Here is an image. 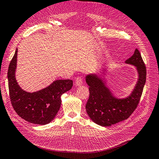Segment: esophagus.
I'll return each mask as SVG.
<instances>
[{"label": "esophagus", "mask_w": 159, "mask_h": 159, "mask_svg": "<svg viewBox=\"0 0 159 159\" xmlns=\"http://www.w3.org/2000/svg\"><path fill=\"white\" fill-rule=\"evenodd\" d=\"M82 79H81V78H78L76 79L75 80V85L76 86V87H80V86H81V85H82Z\"/></svg>", "instance_id": "1"}]
</instances>
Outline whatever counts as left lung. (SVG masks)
Listing matches in <instances>:
<instances>
[{"mask_svg":"<svg viewBox=\"0 0 159 159\" xmlns=\"http://www.w3.org/2000/svg\"><path fill=\"white\" fill-rule=\"evenodd\" d=\"M125 62L135 67L138 74L133 90L125 98L117 97L107 85L103 74H106L107 68H103L98 74L90 73L85 76L86 83L89 86V98L85 109L92 121L99 125L109 127L127 119L140 101L147 71L140 52L135 49L133 55Z\"/></svg>","mask_w":159,"mask_h":159,"instance_id":"left-lung-1","label":"left lung"}]
</instances>
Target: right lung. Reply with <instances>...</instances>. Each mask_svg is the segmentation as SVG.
I'll use <instances>...</instances> for the list:
<instances>
[{
	"label": "right lung",
	"mask_w": 159,
	"mask_h": 159,
	"mask_svg": "<svg viewBox=\"0 0 159 159\" xmlns=\"http://www.w3.org/2000/svg\"><path fill=\"white\" fill-rule=\"evenodd\" d=\"M16 50L8 70L9 94L11 103L16 113L30 123L46 125L55 118L60 108L61 95L71 89L73 81L57 80L34 92L22 89L16 79L17 64Z\"/></svg>",
	"instance_id": "add662e5"
}]
</instances>
